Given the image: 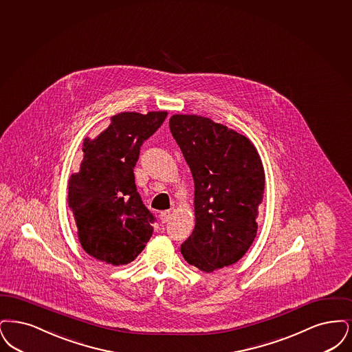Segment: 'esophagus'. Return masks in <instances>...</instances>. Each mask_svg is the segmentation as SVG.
Returning <instances> with one entry per match:
<instances>
[{
    "mask_svg": "<svg viewBox=\"0 0 352 352\" xmlns=\"http://www.w3.org/2000/svg\"><path fill=\"white\" fill-rule=\"evenodd\" d=\"M160 221H162V223H166V222H168L169 218H170V212L169 210H164V212H162L160 213Z\"/></svg>",
    "mask_w": 352,
    "mask_h": 352,
    "instance_id": "1",
    "label": "esophagus"
}]
</instances>
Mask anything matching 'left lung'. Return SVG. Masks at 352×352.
I'll return each mask as SVG.
<instances>
[{"label": "left lung", "mask_w": 352, "mask_h": 352, "mask_svg": "<svg viewBox=\"0 0 352 352\" xmlns=\"http://www.w3.org/2000/svg\"><path fill=\"white\" fill-rule=\"evenodd\" d=\"M170 133L195 182L196 225L184 259L210 274L242 259L258 231L264 168L252 142L196 114H175Z\"/></svg>", "instance_id": "left-lung-1"}]
</instances>
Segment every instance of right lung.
<instances>
[{"label": "right lung", "instance_id": "obj_1", "mask_svg": "<svg viewBox=\"0 0 352 352\" xmlns=\"http://www.w3.org/2000/svg\"><path fill=\"white\" fill-rule=\"evenodd\" d=\"M167 111H123L94 139L82 142L80 170L68 182V206L84 251L111 265L131 263L150 241L155 221L137 192L134 167L142 143Z\"/></svg>", "mask_w": 352, "mask_h": 352}]
</instances>
